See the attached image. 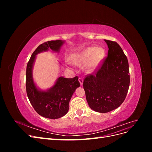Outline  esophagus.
Listing matches in <instances>:
<instances>
[{
	"instance_id": "obj_1",
	"label": "esophagus",
	"mask_w": 152,
	"mask_h": 152,
	"mask_svg": "<svg viewBox=\"0 0 152 152\" xmlns=\"http://www.w3.org/2000/svg\"><path fill=\"white\" fill-rule=\"evenodd\" d=\"M79 82H80V86L83 85V82H84V80H83V79H82V78H79Z\"/></svg>"
}]
</instances>
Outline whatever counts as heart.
I'll use <instances>...</instances> for the list:
<instances>
[{"label":"heart","instance_id":"b5f03b06","mask_svg":"<svg viewBox=\"0 0 152 152\" xmlns=\"http://www.w3.org/2000/svg\"><path fill=\"white\" fill-rule=\"evenodd\" d=\"M104 55L105 50L102 48L88 47L73 54L70 59L73 65L76 66H80L86 63V70L88 73H92L99 66Z\"/></svg>","mask_w":152,"mask_h":152}]
</instances>
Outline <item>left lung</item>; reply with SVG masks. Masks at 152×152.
Wrapping results in <instances>:
<instances>
[{"label": "left lung", "instance_id": "left-lung-1", "mask_svg": "<svg viewBox=\"0 0 152 152\" xmlns=\"http://www.w3.org/2000/svg\"><path fill=\"white\" fill-rule=\"evenodd\" d=\"M108 56L95 75H87L83 86L89 107L99 113H107L124 102L130 84L128 60L116 42L104 40Z\"/></svg>", "mask_w": 152, "mask_h": 152}]
</instances>
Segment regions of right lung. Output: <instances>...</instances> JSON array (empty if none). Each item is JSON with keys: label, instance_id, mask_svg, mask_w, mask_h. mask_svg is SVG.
<instances>
[{"label": "right lung", "instance_id": "add662e5", "mask_svg": "<svg viewBox=\"0 0 152 152\" xmlns=\"http://www.w3.org/2000/svg\"><path fill=\"white\" fill-rule=\"evenodd\" d=\"M64 43V40H57L40 44L31 54L26 66V89L30 102L40 115L50 119L61 118L68 113L72 96L77 87H80L79 77L67 79L59 77L52 87L42 90L34 80L33 68L38 54L49 50L59 53Z\"/></svg>", "mask_w": 152, "mask_h": 152}]
</instances>
